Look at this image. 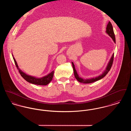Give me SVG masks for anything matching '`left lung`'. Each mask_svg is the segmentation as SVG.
I'll return each mask as SVG.
<instances>
[{
	"label": "left lung",
	"instance_id": "8db88e82",
	"mask_svg": "<svg viewBox=\"0 0 131 131\" xmlns=\"http://www.w3.org/2000/svg\"><path fill=\"white\" fill-rule=\"evenodd\" d=\"M106 32L107 33V34L112 38L114 42L115 43H116V38H115V34H114V30H113V26H112V24L111 23L110 21H109L108 23L107 24V28H106ZM114 53H113L112 54L110 60L108 61V62L107 63V66L106 69L103 71V73L97 76V77H95V78H92L91 79H83V78H81V77H80L77 71H76L75 69V67H74V65L73 64V62H71L72 67H73L74 75V77H75L76 80L78 82H79L81 83H94L95 82L97 81L102 79L104 77H105L106 75V74L108 73V72L110 71V69L112 67V66L113 64V60H114Z\"/></svg>",
	"mask_w": 131,
	"mask_h": 131
}]
</instances>
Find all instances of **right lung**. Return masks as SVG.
<instances>
[{
	"mask_svg": "<svg viewBox=\"0 0 131 131\" xmlns=\"http://www.w3.org/2000/svg\"><path fill=\"white\" fill-rule=\"evenodd\" d=\"M12 56L13 59L14 61L15 64L16 65V67L17 68L19 72L20 73L21 77L27 82H28L29 83L35 84H37V85H46L52 81L53 77L54 71H51V72H50L47 75L43 76L42 77H41V78H37V77H36L34 76L29 75V74H27L26 73L24 72V71L19 69L16 61L15 60V58L13 57L12 53Z\"/></svg>",
	"mask_w": 131,
	"mask_h": 131,
	"instance_id": "right-lung-1",
	"label": "right lung"
}]
</instances>
